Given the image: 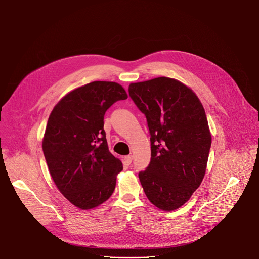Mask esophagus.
<instances>
[{"label": "esophagus", "instance_id": "obj_1", "mask_svg": "<svg viewBox=\"0 0 259 259\" xmlns=\"http://www.w3.org/2000/svg\"><path fill=\"white\" fill-rule=\"evenodd\" d=\"M131 163H132V156H126V157L124 158V164L127 165V166H129Z\"/></svg>", "mask_w": 259, "mask_h": 259}]
</instances>
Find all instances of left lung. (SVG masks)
<instances>
[{
	"label": "left lung",
	"mask_w": 259,
	"mask_h": 259,
	"mask_svg": "<svg viewBox=\"0 0 259 259\" xmlns=\"http://www.w3.org/2000/svg\"><path fill=\"white\" fill-rule=\"evenodd\" d=\"M129 95L151 134V163L138 173L143 191L159 209H178L205 176L211 147L205 109L192 89L166 77L132 83Z\"/></svg>",
	"instance_id": "1"
}]
</instances>
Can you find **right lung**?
I'll use <instances>...</instances> for the list:
<instances>
[{"instance_id":"obj_1","label":"right lung","mask_w":259,"mask_h":259,"mask_svg":"<svg viewBox=\"0 0 259 259\" xmlns=\"http://www.w3.org/2000/svg\"><path fill=\"white\" fill-rule=\"evenodd\" d=\"M127 97L120 84L95 81L66 94L49 116L42 143L49 172L60 193L80 209L99 206L115 191L123 164L108 151L103 118Z\"/></svg>"}]
</instances>
